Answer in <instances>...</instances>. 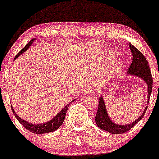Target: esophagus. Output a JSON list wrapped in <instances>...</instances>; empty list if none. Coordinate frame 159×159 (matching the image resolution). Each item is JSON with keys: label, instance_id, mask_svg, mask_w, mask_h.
Returning a JSON list of instances; mask_svg holds the SVG:
<instances>
[{"label": "esophagus", "instance_id": "1", "mask_svg": "<svg viewBox=\"0 0 159 159\" xmlns=\"http://www.w3.org/2000/svg\"><path fill=\"white\" fill-rule=\"evenodd\" d=\"M94 91H95V89H94V88H88L86 90H85L86 93H93Z\"/></svg>", "mask_w": 159, "mask_h": 159}]
</instances>
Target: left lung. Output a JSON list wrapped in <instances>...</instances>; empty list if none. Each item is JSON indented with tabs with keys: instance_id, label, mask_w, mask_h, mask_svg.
<instances>
[{
	"instance_id": "1",
	"label": "left lung",
	"mask_w": 159,
	"mask_h": 159,
	"mask_svg": "<svg viewBox=\"0 0 159 159\" xmlns=\"http://www.w3.org/2000/svg\"><path fill=\"white\" fill-rule=\"evenodd\" d=\"M131 53L133 54V61L130 64V67L128 69V74L130 75H137L140 77L141 78L146 81L148 85V102H149V97H150L152 89V77L151 71L149 69L148 61L144 57V55L137 50L135 47L132 44L129 45ZM147 107H146L142 116L139 117L135 121L130 125H118L117 124H115L110 120L109 118V116L107 114V111L106 109L105 102H104L103 99L102 97L99 99V105L98 109H97V115L95 117L96 124L99 128L102 130H106L109 133L114 134H124L125 132L128 131L130 130L134 125L137 123H138L139 121L142 119L143 117L144 116L145 112L146 111Z\"/></svg>"
}]
</instances>
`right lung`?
Segmentation results:
<instances>
[{"mask_svg":"<svg viewBox=\"0 0 159 159\" xmlns=\"http://www.w3.org/2000/svg\"><path fill=\"white\" fill-rule=\"evenodd\" d=\"M34 38H33L32 40H31L29 43L26 44V46L24 48H22V50L19 52L18 54L16 56L15 59H16L20 54H22L23 52H25L29 47L31 46V43H33L34 41ZM70 103L68 104L67 106H66V107H64L63 109L61 110L58 114L52 120H50V121L46 122V123H43V124H36V125H34V124H31L29 122L25 121V120L22 119V118H20L15 113L14 110H13V107L11 106L12 111H13V115H14L16 119L18 120L19 122L22 125H23V127L25 128L26 130H28L29 131L31 132L33 134H45V133H50V132H53L54 130H57L61 125H62L63 123L64 120H65V117L66 115V111H67L68 107H69Z\"/></svg>","mask_w":159,"mask_h":159,"instance_id":"right-lung-1","label":"right lung"}]
</instances>
